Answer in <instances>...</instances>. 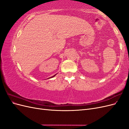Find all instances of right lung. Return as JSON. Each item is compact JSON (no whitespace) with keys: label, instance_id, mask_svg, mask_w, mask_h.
Returning <instances> with one entry per match:
<instances>
[{"label":"right lung","instance_id":"right-lung-1","mask_svg":"<svg viewBox=\"0 0 129 129\" xmlns=\"http://www.w3.org/2000/svg\"><path fill=\"white\" fill-rule=\"evenodd\" d=\"M56 75V74H55V75H54V76H52V77H49V78H48V79H50V78H52V77H54V76H55V75Z\"/></svg>","mask_w":129,"mask_h":129}]
</instances>
